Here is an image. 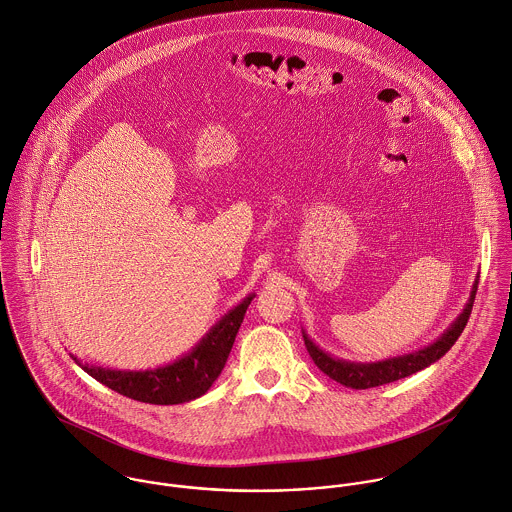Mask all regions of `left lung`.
Here are the masks:
<instances>
[{"mask_svg": "<svg viewBox=\"0 0 512 512\" xmlns=\"http://www.w3.org/2000/svg\"><path fill=\"white\" fill-rule=\"evenodd\" d=\"M477 285H479V277L473 283L471 295L465 308L461 310V314L451 322V326L429 346H423L415 352H409L404 356H394V358H386V360H378V362H350V360H342L336 358L328 352H324L320 346H316L307 332L303 330V338L307 344L308 354L312 358V362L334 382L346 386V388H354V390H368V388H376V386H384L396 380H402L406 376H411L427 366H431L433 362H437L441 356H445L447 350H451V346L457 342V338L461 336L471 308L475 303V295H477Z\"/></svg>", "mask_w": 512, "mask_h": 512, "instance_id": "left-lung-1", "label": "left lung"}]
</instances>
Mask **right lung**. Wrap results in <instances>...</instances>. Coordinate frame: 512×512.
Segmentation results:
<instances>
[{
	"mask_svg": "<svg viewBox=\"0 0 512 512\" xmlns=\"http://www.w3.org/2000/svg\"><path fill=\"white\" fill-rule=\"evenodd\" d=\"M253 299L255 295H247L237 307L221 316L188 354L166 366L150 370H112L87 362L83 364V360L73 354L71 356L89 376L120 396L154 406L192 402L204 396L221 374L243 316Z\"/></svg>",
	"mask_w": 512,
	"mask_h": 512,
	"instance_id": "obj_1",
	"label": "right lung"
}]
</instances>
